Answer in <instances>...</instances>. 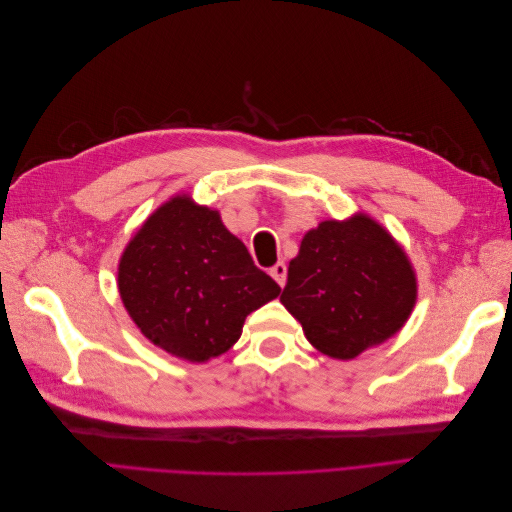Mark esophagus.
I'll return each instance as SVG.
<instances>
[{"label": "esophagus", "instance_id": "34e87169", "mask_svg": "<svg viewBox=\"0 0 512 512\" xmlns=\"http://www.w3.org/2000/svg\"><path fill=\"white\" fill-rule=\"evenodd\" d=\"M271 277H273V280L277 282V284H280V286H284L286 284V273H288V269H286V265H284V262H277V265L275 267H271Z\"/></svg>", "mask_w": 512, "mask_h": 512}]
</instances>
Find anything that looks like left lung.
I'll use <instances>...</instances> for the list:
<instances>
[{
	"instance_id": "1",
	"label": "left lung",
	"mask_w": 512,
	"mask_h": 512,
	"mask_svg": "<svg viewBox=\"0 0 512 512\" xmlns=\"http://www.w3.org/2000/svg\"><path fill=\"white\" fill-rule=\"evenodd\" d=\"M280 301L303 324L309 344L346 361L404 327L416 280L389 232L354 215L307 232Z\"/></svg>"
}]
</instances>
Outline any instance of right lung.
<instances>
[{
	"label": "right lung",
	"instance_id": "1",
	"mask_svg": "<svg viewBox=\"0 0 512 512\" xmlns=\"http://www.w3.org/2000/svg\"><path fill=\"white\" fill-rule=\"evenodd\" d=\"M280 290L218 211L185 196L153 213L119 262V294L138 329L192 363L226 352L247 314Z\"/></svg>",
	"mask_w": 512,
	"mask_h": 512
}]
</instances>
